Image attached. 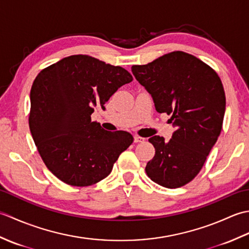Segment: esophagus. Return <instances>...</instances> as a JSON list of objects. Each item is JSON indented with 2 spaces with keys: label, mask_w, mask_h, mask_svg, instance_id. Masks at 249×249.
I'll return each mask as SVG.
<instances>
[{
  "label": "esophagus",
  "mask_w": 249,
  "mask_h": 249,
  "mask_svg": "<svg viewBox=\"0 0 249 249\" xmlns=\"http://www.w3.org/2000/svg\"><path fill=\"white\" fill-rule=\"evenodd\" d=\"M134 141L136 142V143H139V142H144L145 139L142 138V137H140V136H135L134 137Z\"/></svg>",
  "instance_id": "1"
}]
</instances>
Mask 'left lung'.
Returning <instances> with one entry per match:
<instances>
[{"instance_id":"8db88e82","label":"left lung","mask_w":249,"mask_h":249,"mask_svg":"<svg viewBox=\"0 0 249 249\" xmlns=\"http://www.w3.org/2000/svg\"><path fill=\"white\" fill-rule=\"evenodd\" d=\"M134 76L154 100L160 113L170 114L172 138L149 139L155 155L145 172L167 188L184 186L200 172L220 135L225 89L212 67L192 54L173 51L145 65H133Z\"/></svg>"}]
</instances>
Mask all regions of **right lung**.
<instances>
[{"mask_svg": "<svg viewBox=\"0 0 249 249\" xmlns=\"http://www.w3.org/2000/svg\"><path fill=\"white\" fill-rule=\"evenodd\" d=\"M133 76L121 66L77 54L44 68L31 89L30 130L41 160L71 186H89L107 178L122 152L133 143L127 131H107L92 122Z\"/></svg>", "mask_w": 249, "mask_h": 249, "instance_id": "add662e5", "label": "right lung"}]
</instances>
